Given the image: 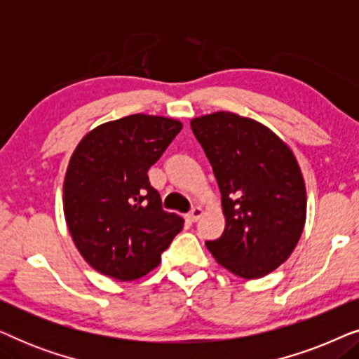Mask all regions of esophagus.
Here are the masks:
<instances>
[{
    "label": "esophagus",
    "mask_w": 359,
    "mask_h": 359,
    "mask_svg": "<svg viewBox=\"0 0 359 359\" xmlns=\"http://www.w3.org/2000/svg\"><path fill=\"white\" fill-rule=\"evenodd\" d=\"M203 214H204V210L201 209V208H194L193 210H191V212L188 214V219L191 220V222H198V220L203 217Z\"/></svg>",
    "instance_id": "1"
}]
</instances>
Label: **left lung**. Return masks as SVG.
Instances as JSON below:
<instances>
[{
	"mask_svg": "<svg viewBox=\"0 0 359 359\" xmlns=\"http://www.w3.org/2000/svg\"><path fill=\"white\" fill-rule=\"evenodd\" d=\"M222 194L224 233L205 247L245 279L291 257L306 224V184L291 149L259 122L214 112L191 121Z\"/></svg>",
	"mask_w": 359,
	"mask_h": 359,
	"instance_id": "left-lung-1",
	"label": "left lung"
}]
</instances>
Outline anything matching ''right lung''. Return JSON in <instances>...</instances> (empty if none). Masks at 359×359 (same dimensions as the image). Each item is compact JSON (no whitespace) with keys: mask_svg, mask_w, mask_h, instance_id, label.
Listing matches in <instances>:
<instances>
[{"mask_svg":"<svg viewBox=\"0 0 359 359\" xmlns=\"http://www.w3.org/2000/svg\"><path fill=\"white\" fill-rule=\"evenodd\" d=\"M181 129L168 117L132 114L93 129L73 151L63 183L67 225L81 257L104 276H145L183 229L147 175Z\"/></svg>","mask_w":359,"mask_h":359,"instance_id":"right-lung-1","label":"right lung"}]
</instances>
